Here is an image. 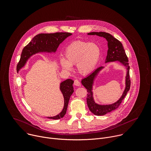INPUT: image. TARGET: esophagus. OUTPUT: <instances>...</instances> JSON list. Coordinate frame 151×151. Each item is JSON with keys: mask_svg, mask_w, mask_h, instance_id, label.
I'll return each mask as SVG.
<instances>
[{"mask_svg": "<svg viewBox=\"0 0 151 151\" xmlns=\"http://www.w3.org/2000/svg\"><path fill=\"white\" fill-rule=\"evenodd\" d=\"M74 85H75V86H81L80 83V82H79V81H78V80H74Z\"/></svg>", "mask_w": 151, "mask_h": 151, "instance_id": "obj_1", "label": "esophagus"}]
</instances>
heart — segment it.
Instances as JSON below:
<instances>
[{"label": "heart", "mask_w": 151, "mask_h": 151, "mask_svg": "<svg viewBox=\"0 0 151 151\" xmlns=\"http://www.w3.org/2000/svg\"><path fill=\"white\" fill-rule=\"evenodd\" d=\"M101 49L98 45L81 40L72 42L65 49V58L60 59L62 68L67 71L73 70L76 64L78 71L83 75L94 71L101 57Z\"/></svg>", "instance_id": "b5f03b06"}]
</instances>
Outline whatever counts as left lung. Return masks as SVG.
Instances as JSON below:
<instances>
[{"mask_svg":"<svg viewBox=\"0 0 151 151\" xmlns=\"http://www.w3.org/2000/svg\"><path fill=\"white\" fill-rule=\"evenodd\" d=\"M88 35H96L105 38L108 43L107 56L105 64L112 62L119 63V64L125 67L126 68V75L125 77V88L124 92L115 102L108 105H101L96 103L94 99L93 87L95 78L99 72L105 68V67L102 66L95 70L93 73L90 74L86 78L81 80V84L87 89V104L89 110L96 115H104L116 109L122 103L125 98L130 87V80L129 76L130 66L128 63V58L123 48L122 43L114 37L111 35L105 32H91L87 33Z\"/></svg>","mask_w":151,"mask_h":151,"instance_id":"left-lung-1","label":"left lung"}]
</instances>
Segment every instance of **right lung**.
<instances>
[{
  "mask_svg": "<svg viewBox=\"0 0 151 151\" xmlns=\"http://www.w3.org/2000/svg\"><path fill=\"white\" fill-rule=\"evenodd\" d=\"M71 35L72 34L70 33H41L36 35L23 49L17 67V72L18 73L25 65L30 58L37 53H55L59 45ZM73 83L74 81L71 79H67L60 83L59 89L64 100V108L58 115L53 116H47V118L58 119L65 115L70 98L74 92Z\"/></svg>",
  "mask_w": 151,
  "mask_h": 151,
  "instance_id": "1",
  "label": "right lung"
}]
</instances>
